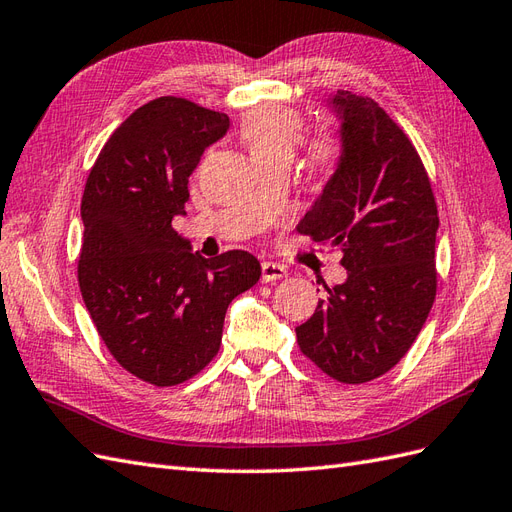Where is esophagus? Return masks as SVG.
<instances>
[{
    "mask_svg": "<svg viewBox=\"0 0 512 512\" xmlns=\"http://www.w3.org/2000/svg\"><path fill=\"white\" fill-rule=\"evenodd\" d=\"M283 277H287V270L283 266L272 264V261H264V264H261V281L264 283H274Z\"/></svg>",
    "mask_w": 512,
    "mask_h": 512,
    "instance_id": "34e87169",
    "label": "esophagus"
}]
</instances>
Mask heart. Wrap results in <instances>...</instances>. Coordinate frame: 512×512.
Instances as JSON below:
<instances>
[{
    "label": "heart",
    "instance_id": "b5f03b06",
    "mask_svg": "<svg viewBox=\"0 0 512 512\" xmlns=\"http://www.w3.org/2000/svg\"><path fill=\"white\" fill-rule=\"evenodd\" d=\"M240 136L251 149L255 160L270 155L292 157L300 136L303 121L294 110L287 108H261L246 116L240 125ZM342 160V142L335 136H318L309 144V162L318 173H333Z\"/></svg>",
    "mask_w": 512,
    "mask_h": 512
}]
</instances>
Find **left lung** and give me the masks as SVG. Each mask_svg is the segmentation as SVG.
<instances>
[{
    "instance_id": "1",
    "label": "left lung",
    "mask_w": 512,
    "mask_h": 512,
    "mask_svg": "<svg viewBox=\"0 0 512 512\" xmlns=\"http://www.w3.org/2000/svg\"><path fill=\"white\" fill-rule=\"evenodd\" d=\"M329 106L342 121V160L296 229L339 246L348 277L326 287L296 339L326 376L361 385L409 352L435 303L439 216L426 168L398 123L348 90Z\"/></svg>"
}]
</instances>
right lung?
<instances>
[{
	"instance_id": "1",
	"label": "right lung",
	"mask_w": 512,
	"mask_h": 512,
	"mask_svg": "<svg viewBox=\"0 0 512 512\" xmlns=\"http://www.w3.org/2000/svg\"><path fill=\"white\" fill-rule=\"evenodd\" d=\"M227 129V114L153 99L116 127L86 179L82 298L110 355L155 387L188 381L216 357L229 303L261 277L251 253L205 259L173 229L192 170Z\"/></svg>"
}]
</instances>
